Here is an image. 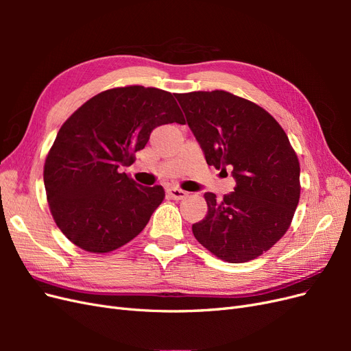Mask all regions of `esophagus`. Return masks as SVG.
Returning a JSON list of instances; mask_svg holds the SVG:
<instances>
[{
    "mask_svg": "<svg viewBox=\"0 0 351 351\" xmlns=\"http://www.w3.org/2000/svg\"><path fill=\"white\" fill-rule=\"evenodd\" d=\"M167 196L169 199H173V200H182V199H184L187 196V193L184 192V190H182V189L169 187V189H167Z\"/></svg>",
    "mask_w": 351,
    "mask_h": 351,
    "instance_id": "34e87169",
    "label": "esophagus"
}]
</instances>
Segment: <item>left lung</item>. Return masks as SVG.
<instances>
[{"instance_id": "left-lung-1", "label": "left lung", "mask_w": 351, "mask_h": 351, "mask_svg": "<svg viewBox=\"0 0 351 351\" xmlns=\"http://www.w3.org/2000/svg\"><path fill=\"white\" fill-rule=\"evenodd\" d=\"M208 165L236 178L234 192L205 193L196 240L230 263L269 250L289 230L300 199V164L282 127L259 105L226 90L176 93Z\"/></svg>"}]
</instances>
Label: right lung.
Here are the masks:
<instances>
[{"label":"right lung","instance_id":"obj_1","mask_svg":"<svg viewBox=\"0 0 351 351\" xmlns=\"http://www.w3.org/2000/svg\"><path fill=\"white\" fill-rule=\"evenodd\" d=\"M169 123H186L173 93L125 86L95 95L61 125L44 183L52 218L71 243L108 253L146 227L164 189L137 184L120 168L134 162L155 127Z\"/></svg>","mask_w":351,"mask_h":351}]
</instances>
